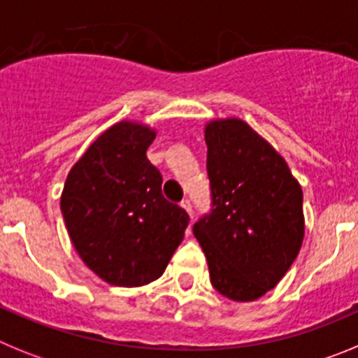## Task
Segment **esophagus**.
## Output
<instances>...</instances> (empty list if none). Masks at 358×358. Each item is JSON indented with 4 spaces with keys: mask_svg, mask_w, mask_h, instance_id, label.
Instances as JSON below:
<instances>
[{
    "mask_svg": "<svg viewBox=\"0 0 358 358\" xmlns=\"http://www.w3.org/2000/svg\"><path fill=\"white\" fill-rule=\"evenodd\" d=\"M181 206L185 208V211H186V213L189 215V217H192V215H194V211H192V202H189V199H182Z\"/></svg>",
    "mask_w": 358,
    "mask_h": 358,
    "instance_id": "1",
    "label": "esophagus"
}]
</instances>
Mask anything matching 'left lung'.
<instances>
[{
  "instance_id": "8db88e82",
  "label": "left lung",
  "mask_w": 358,
  "mask_h": 358,
  "mask_svg": "<svg viewBox=\"0 0 358 358\" xmlns=\"http://www.w3.org/2000/svg\"><path fill=\"white\" fill-rule=\"evenodd\" d=\"M204 140L211 213L195 222L194 235L211 285L233 301H255L280 283L301 249L303 189L243 120L206 123Z\"/></svg>"
}]
</instances>
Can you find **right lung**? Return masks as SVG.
Masks as SVG:
<instances>
[{"label":"right lung","instance_id":"1","mask_svg":"<svg viewBox=\"0 0 358 358\" xmlns=\"http://www.w3.org/2000/svg\"><path fill=\"white\" fill-rule=\"evenodd\" d=\"M156 131L115 123L73 164L61 195L69 238L106 283L141 287L164 273L189 217L161 194L159 170L147 159Z\"/></svg>","mask_w":358,"mask_h":358}]
</instances>
